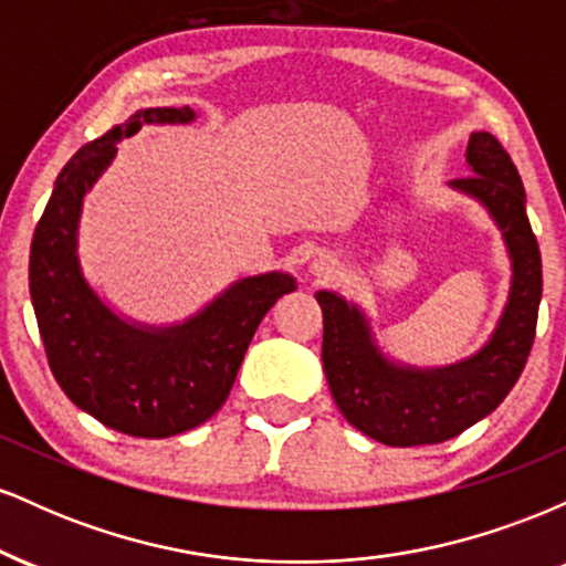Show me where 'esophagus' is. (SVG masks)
I'll return each mask as SVG.
<instances>
[{"instance_id":"34e87169","label":"esophagus","mask_w":566,"mask_h":566,"mask_svg":"<svg viewBox=\"0 0 566 566\" xmlns=\"http://www.w3.org/2000/svg\"><path fill=\"white\" fill-rule=\"evenodd\" d=\"M311 274L319 279V282H329V279L337 276V263L333 258H316V261L311 263Z\"/></svg>"}]
</instances>
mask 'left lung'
<instances>
[{"mask_svg":"<svg viewBox=\"0 0 566 566\" xmlns=\"http://www.w3.org/2000/svg\"><path fill=\"white\" fill-rule=\"evenodd\" d=\"M471 175L452 188L479 199L503 231L511 292L490 343L471 359L420 369L386 359L359 305L316 292L322 305V361L337 409L350 426L388 447L439 444L486 418L522 375L543 295L541 247L524 210V186L509 151L490 133L469 140Z\"/></svg>","mask_w":566,"mask_h":566,"instance_id":"1","label":"left lung"}]
</instances>
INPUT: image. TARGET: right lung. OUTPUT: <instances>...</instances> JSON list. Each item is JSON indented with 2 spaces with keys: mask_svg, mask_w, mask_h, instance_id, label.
Returning a JSON list of instances; mask_svg holds the SVG:
<instances>
[{
  "mask_svg": "<svg viewBox=\"0 0 566 566\" xmlns=\"http://www.w3.org/2000/svg\"><path fill=\"white\" fill-rule=\"evenodd\" d=\"M191 119L188 106L143 108L82 146L57 175L31 239V303L57 386L76 407L127 437L165 439L210 420L229 399L258 324L295 290V279L279 271L239 279L184 324L140 327L116 316L82 276V199L112 165L116 143L143 125Z\"/></svg>",
  "mask_w": 566,
  "mask_h": 566,
  "instance_id": "obj_1",
  "label": "right lung"
}]
</instances>
